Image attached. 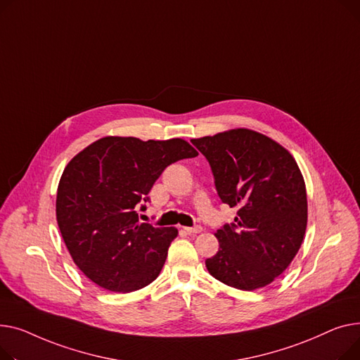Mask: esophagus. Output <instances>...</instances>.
Instances as JSON below:
<instances>
[{
	"instance_id": "esophagus-1",
	"label": "esophagus",
	"mask_w": 360,
	"mask_h": 360,
	"mask_svg": "<svg viewBox=\"0 0 360 360\" xmlns=\"http://www.w3.org/2000/svg\"><path fill=\"white\" fill-rule=\"evenodd\" d=\"M184 231H187L188 234H199V232H202V226H200V225H196V226H184Z\"/></svg>"
}]
</instances>
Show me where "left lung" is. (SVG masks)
I'll list each match as a JSON object with an SVG mask.
<instances>
[{
    "label": "left lung",
    "mask_w": 360,
    "mask_h": 360,
    "mask_svg": "<svg viewBox=\"0 0 360 360\" xmlns=\"http://www.w3.org/2000/svg\"><path fill=\"white\" fill-rule=\"evenodd\" d=\"M207 160L222 203L237 207L217 231L219 250L206 267L241 290L271 283L302 244L308 206L300 167L282 145L250 129L192 139Z\"/></svg>",
    "instance_id": "1"
}]
</instances>
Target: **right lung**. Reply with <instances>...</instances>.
Masks as SVG:
<instances>
[{"label":"right lung","instance_id":"obj_1","mask_svg":"<svg viewBox=\"0 0 360 360\" xmlns=\"http://www.w3.org/2000/svg\"><path fill=\"white\" fill-rule=\"evenodd\" d=\"M198 153L186 141L105 136L77 154L58 186L56 221L78 269L98 286L132 292L160 274L176 228L139 222L136 209L165 168Z\"/></svg>","mask_w":360,"mask_h":360}]
</instances>
